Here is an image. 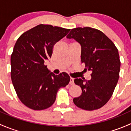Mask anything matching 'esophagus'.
Instances as JSON below:
<instances>
[{"instance_id": "esophagus-1", "label": "esophagus", "mask_w": 131, "mask_h": 131, "mask_svg": "<svg viewBox=\"0 0 131 131\" xmlns=\"http://www.w3.org/2000/svg\"><path fill=\"white\" fill-rule=\"evenodd\" d=\"M70 85H73L74 84V79L73 78H72L71 77L70 78Z\"/></svg>"}]
</instances>
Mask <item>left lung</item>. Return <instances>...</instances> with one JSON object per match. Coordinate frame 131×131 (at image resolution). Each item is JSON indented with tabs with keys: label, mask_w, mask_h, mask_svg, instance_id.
<instances>
[{
	"label": "left lung",
	"mask_w": 131,
	"mask_h": 131,
	"mask_svg": "<svg viewBox=\"0 0 131 131\" xmlns=\"http://www.w3.org/2000/svg\"><path fill=\"white\" fill-rule=\"evenodd\" d=\"M67 38L74 39L80 43L81 63L92 71L90 80H74L82 89V94L73 98L74 104L85 110L99 109L109 101L119 79L118 49L103 32L91 27L72 29Z\"/></svg>",
	"instance_id": "left-lung-1"
}]
</instances>
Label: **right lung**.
I'll list each match as a JSON object with an SVG mask.
<instances>
[{
  "label": "right lung",
  "mask_w": 131,
  "mask_h": 131,
  "mask_svg": "<svg viewBox=\"0 0 131 131\" xmlns=\"http://www.w3.org/2000/svg\"><path fill=\"white\" fill-rule=\"evenodd\" d=\"M70 29L40 24L25 31L18 39L10 56V77L18 98L34 110L52 106L59 89L70 80L65 72L55 75L44 64L51 58L55 43Z\"/></svg>",
  "instance_id": "add662e5"
}]
</instances>
